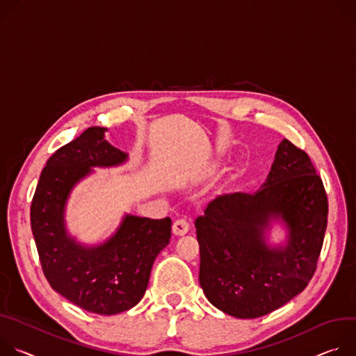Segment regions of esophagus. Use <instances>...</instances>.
Returning <instances> with one entry per match:
<instances>
[{
  "label": "esophagus",
  "instance_id": "esophagus-1",
  "mask_svg": "<svg viewBox=\"0 0 356 356\" xmlns=\"http://www.w3.org/2000/svg\"><path fill=\"white\" fill-rule=\"evenodd\" d=\"M189 230V223L185 219H177L172 225V233L177 236H184Z\"/></svg>",
  "mask_w": 356,
  "mask_h": 356
}]
</instances>
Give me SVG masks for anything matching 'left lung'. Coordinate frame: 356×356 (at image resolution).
Listing matches in <instances>:
<instances>
[{"instance_id": "left-lung-1", "label": "left lung", "mask_w": 356, "mask_h": 356, "mask_svg": "<svg viewBox=\"0 0 356 356\" xmlns=\"http://www.w3.org/2000/svg\"><path fill=\"white\" fill-rule=\"evenodd\" d=\"M327 216L321 178L307 152L284 138L260 189L220 195L195 220L207 298L236 318H259L289 302L317 268ZM274 220L288 227L284 247L265 243Z\"/></svg>"}]
</instances>
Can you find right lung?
<instances>
[{
  "instance_id": "right-lung-1",
  "label": "right lung",
  "mask_w": 356,
  "mask_h": 356,
  "mask_svg": "<svg viewBox=\"0 0 356 356\" xmlns=\"http://www.w3.org/2000/svg\"><path fill=\"white\" fill-rule=\"evenodd\" d=\"M90 127L49 158L33 195L31 227L51 287L89 312L113 315L143 298L151 267L171 239V219L126 215L104 243L83 246L67 233L65 208L74 185L93 167H115L127 154Z\"/></svg>"
}]
</instances>
